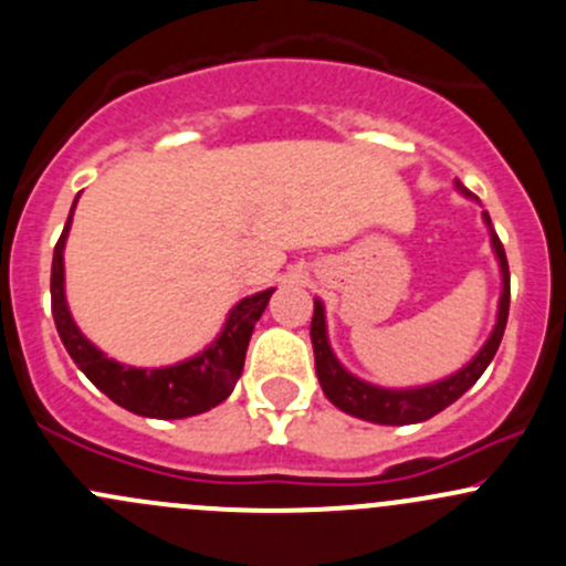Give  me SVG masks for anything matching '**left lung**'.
Listing matches in <instances>:
<instances>
[{
    "instance_id": "left-lung-1",
    "label": "left lung",
    "mask_w": 566,
    "mask_h": 566,
    "mask_svg": "<svg viewBox=\"0 0 566 566\" xmlns=\"http://www.w3.org/2000/svg\"><path fill=\"white\" fill-rule=\"evenodd\" d=\"M460 193L471 197L465 191V186L458 180L454 182ZM484 216V224L490 230V243H493L495 256H499L501 268V298H499V315H495V325L490 331L488 342L482 345V350L458 369L449 378L436 380V384L416 386V389H384V386L367 384V380L356 378V375L347 373L339 364V358L334 356L328 345V331H325V310L319 301H315V315H312V347H315V369L317 380L323 386V394L345 413L356 416V419L375 421V424H419V421L432 419L436 413H441L443 408L460 399L462 394L471 389L482 373L488 369V364L493 361L495 350L501 345V336H504L506 317H510V265H506L504 247H501L499 235H495L493 224H490V216Z\"/></svg>"
}]
</instances>
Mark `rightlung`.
<instances>
[{"label": "right lung", "mask_w": 566, "mask_h": 566, "mask_svg": "<svg viewBox=\"0 0 566 566\" xmlns=\"http://www.w3.org/2000/svg\"><path fill=\"white\" fill-rule=\"evenodd\" d=\"M73 208H76V202H73ZM73 208L71 216H67L65 230H62L60 241L54 247V260H51V315H54L56 334H60L62 345L71 353L76 367L112 402H117L119 408L130 410L136 416H147V419H186V416L205 413V410L224 402L235 389L238 378H241L251 331H254V323L265 312L273 290H262V293L238 301L221 334L193 358L156 369L125 367L114 358H106V353H101L78 331V325L71 317V310H67L62 251H65L67 230H71Z\"/></svg>", "instance_id": "obj_1"}]
</instances>
